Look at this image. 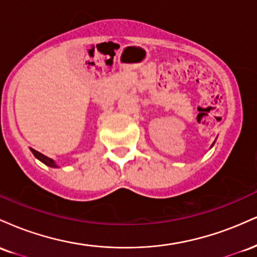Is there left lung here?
<instances>
[{
  "label": "left lung",
  "instance_id": "1",
  "mask_svg": "<svg viewBox=\"0 0 257 257\" xmlns=\"http://www.w3.org/2000/svg\"><path fill=\"white\" fill-rule=\"evenodd\" d=\"M214 144H215V141H214V143H213V145H211V146H210V149H211V147H213V146H214Z\"/></svg>",
  "mask_w": 257,
  "mask_h": 257
}]
</instances>
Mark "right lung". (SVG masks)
<instances>
[{"instance_id":"add662e5","label":"right lung","mask_w":257,"mask_h":257,"mask_svg":"<svg viewBox=\"0 0 257 257\" xmlns=\"http://www.w3.org/2000/svg\"><path fill=\"white\" fill-rule=\"evenodd\" d=\"M30 150H31V152L34 153L35 157H36L38 161H41V162H42V163L46 164V166H48V167H51V168H58V164L55 163L54 159L47 157V156L42 155V153L36 151V150H34V149H30Z\"/></svg>"}]
</instances>
